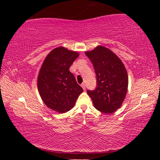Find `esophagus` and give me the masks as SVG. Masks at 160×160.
<instances>
[{"label":"esophagus","instance_id":"obj_1","mask_svg":"<svg viewBox=\"0 0 160 160\" xmlns=\"http://www.w3.org/2000/svg\"><path fill=\"white\" fill-rule=\"evenodd\" d=\"M81 87H82V89H84V90H85L86 89V85H85V83H82V84H81Z\"/></svg>","mask_w":160,"mask_h":160}]
</instances>
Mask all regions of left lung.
<instances>
[{"label": "left lung", "mask_w": 160, "mask_h": 160, "mask_svg": "<svg viewBox=\"0 0 160 160\" xmlns=\"http://www.w3.org/2000/svg\"><path fill=\"white\" fill-rule=\"evenodd\" d=\"M96 74V87L87 90L94 107L104 113H111L120 107L128 88V76L124 64L110 49L98 46L85 52Z\"/></svg>", "instance_id": "left-lung-1"}]
</instances>
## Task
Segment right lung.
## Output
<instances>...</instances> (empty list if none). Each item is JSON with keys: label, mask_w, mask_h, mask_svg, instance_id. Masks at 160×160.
I'll return each mask as SVG.
<instances>
[{"label": "right lung", "mask_w": 160, "mask_h": 160, "mask_svg": "<svg viewBox=\"0 0 160 160\" xmlns=\"http://www.w3.org/2000/svg\"><path fill=\"white\" fill-rule=\"evenodd\" d=\"M78 56L76 52L57 47L47 55L40 70V96L47 107L58 113H65L72 108L83 91L69 71Z\"/></svg>", "instance_id": "obj_1"}]
</instances>
